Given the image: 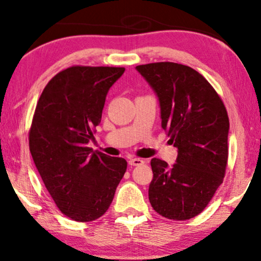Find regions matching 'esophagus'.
Here are the masks:
<instances>
[{"instance_id": "34e87169", "label": "esophagus", "mask_w": 261, "mask_h": 261, "mask_svg": "<svg viewBox=\"0 0 261 261\" xmlns=\"http://www.w3.org/2000/svg\"><path fill=\"white\" fill-rule=\"evenodd\" d=\"M145 162L140 158H130L128 160V164H129L130 166H139V165H142Z\"/></svg>"}]
</instances>
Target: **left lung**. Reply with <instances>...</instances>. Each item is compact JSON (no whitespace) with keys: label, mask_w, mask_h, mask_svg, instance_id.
<instances>
[{"label":"left lung","mask_w":261,"mask_h":261,"mask_svg":"<svg viewBox=\"0 0 261 261\" xmlns=\"http://www.w3.org/2000/svg\"><path fill=\"white\" fill-rule=\"evenodd\" d=\"M135 69L155 92L162 127L178 149L172 166L151 160L149 202L167 219H192L208 205L226 172V107L209 82L187 65L162 62Z\"/></svg>","instance_id":"1"}]
</instances>
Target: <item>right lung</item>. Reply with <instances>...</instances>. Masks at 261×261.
Listing matches in <instances>:
<instances>
[{
    "mask_svg": "<svg viewBox=\"0 0 261 261\" xmlns=\"http://www.w3.org/2000/svg\"><path fill=\"white\" fill-rule=\"evenodd\" d=\"M124 67L72 66L57 73L39 98L30 149L60 212L78 222L101 217L127 170L123 158L92 152L106 97Z\"/></svg>",
    "mask_w": 261,
    "mask_h": 261,
    "instance_id": "1",
    "label": "right lung"
}]
</instances>
